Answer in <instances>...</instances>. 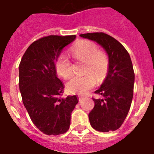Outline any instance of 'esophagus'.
I'll list each match as a JSON object with an SVG mask.
<instances>
[{
  "label": "esophagus",
  "mask_w": 154,
  "mask_h": 154,
  "mask_svg": "<svg viewBox=\"0 0 154 154\" xmlns=\"http://www.w3.org/2000/svg\"><path fill=\"white\" fill-rule=\"evenodd\" d=\"M84 99H85V97H84V96H79V102H81L82 100H83Z\"/></svg>",
  "instance_id": "1"
}]
</instances>
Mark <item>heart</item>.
Instances as JSON below:
<instances>
[{"instance_id":"heart-1","label":"heart","mask_w":154,"mask_h":154,"mask_svg":"<svg viewBox=\"0 0 154 154\" xmlns=\"http://www.w3.org/2000/svg\"><path fill=\"white\" fill-rule=\"evenodd\" d=\"M72 53L77 60L85 63V75L74 77L67 83L68 92L72 94L85 95L96 84V79L103 80L108 72V58L99 51L96 44L90 41L77 42L72 48ZM55 70L61 77L68 79L72 75V69L69 58L65 55H59L55 62Z\"/></svg>"}]
</instances>
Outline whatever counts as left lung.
<instances>
[{"instance_id":"8db88e82","label":"left lung","mask_w":154,"mask_h":154,"mask_svg":"<svg viewBox=\"0 0 154 154\" xmlns=\"http://www.w3.org/2000/svg\"><path fill=\"white\" fill-rule=\"evenodd\" d=\"M80 37L96 42L109 57L106 78L95 92L103 98L93 99L95 106L89 114V122L97 131H115L124 122L133 99L135 75L131 58L123 45L110 35L96 32Z\"/></svg>"}]
</instances>
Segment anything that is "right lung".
I'll return each mask as SVG.
<instances>
[{
  "label": "right lung",
  "instance_id": "right-lung-1",
  "mask_svg": "<svg viewBox=\"0 0 154 154\" xmlns=\"http://www.w3.org/2000/svg\"><path fill=\"white\" fill-rule=\"evenodd\" d=\"M75 35H50L34 42L19 65V89L31 121L47 135L67 132L76 96L62 98L64 85L57 77L55 62Z\"/></svg>",
  "mask_w": 154,
  "mask_h": 154
}]
</instances>
